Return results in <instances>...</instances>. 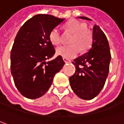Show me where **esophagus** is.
I'll list each match as a JSON object with an SVG mask.
<instances>
[{"instance_id": "1", "label": "esophagus", "mask_w": 124, "mask_h": 124, "mask_svg": "<svg viewBox=\"0 0 124 124\" xmlns=\"http://www.w3.org/2000/svg\"><path fill=\"white\" fill-rule=\"evenodd\" d=\"M63 60L64 61V62H71V61L69 60H68V59H66V58H63Z\"/></svg>"}]
</instances>
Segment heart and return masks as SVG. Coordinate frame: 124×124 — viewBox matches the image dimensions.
Returning a JSON list of instances; mask_svg holds the SVG:
<instances>
[{
    "label": "heart",
    "mask_w": 124,
    "mask_h": 124,
    "mask_svg": "<svg viewBox=\"0 0 124 124\" xmlns=\"http://www.w3.org/2000/svg\"><path fill=\"white\" fill-rule=\"evenodd\" d=\"M65 28L73 33L71 40V45L62 46L56 49V54L66 59H72L77 56L80 51H87L93 42L92 33L87 29V25L76 19H71L65 24ZM49 39L55 46L61 43V33L57 28L52 29L49 33Z\"/></svg>",
    "instance_id": "1"
}]
</instances>
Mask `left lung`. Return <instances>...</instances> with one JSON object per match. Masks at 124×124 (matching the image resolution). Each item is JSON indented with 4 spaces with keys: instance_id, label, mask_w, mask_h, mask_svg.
Segmentation results:
<instances>
[{
    "instance_id": "8db88e82",
    "label": "left lung",
    "mask_w": 124,
    "mask_h": 124,
    "mask_svg": "<svg viewBox=\"0 0 124 124\" xmlns=\"http://www.w3.org/2000/svg\"><path fill=\"white\" fill-rule=\"evenodd\" d=\"M78 18L91 20L85 16ZM92 35L91 48L72 62L76 67V71L69 78L73 92L84 100L94 99L103 88L111 60L108 41L99 25L94 26Z\"/></svg>"
}]
</instances>
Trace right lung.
<instances>
[{"instance_id":"right-lung-1","label":"right lung","mask_w":124,"mask_h":124,"mask_svg":"<svg viewBox=\"0 0 124 124\" xmlns=\"http://www.w3.org/2000/svg\"><path fill=\"white\" fill-rule=\"evenodd\" d=\"M64 20L49 14L35 15L21 26L15 37L10 55L11 73L17 89L28 99L45 94L64 64L61 56L46 62L55 53L49 33Z\"/></svg>"}]
</instances>
